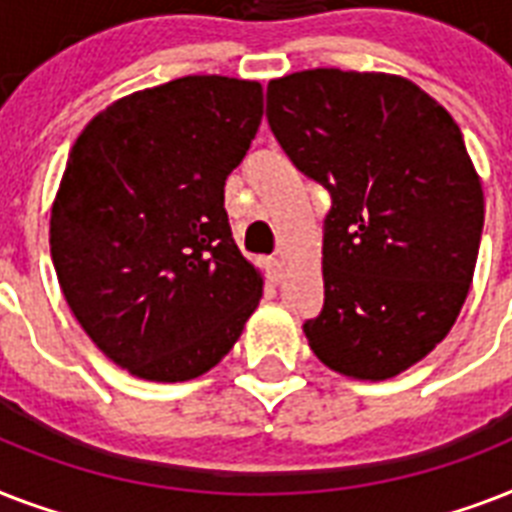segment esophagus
Returning <instances> with one entry per match:
<instances>
[{
  "instance_id": "obj_1",
  "label": "esophagus",
  "mask_w": 512,
  "mask_h": 512,
  "mask_svg": "<svg viewBox=\"0 0 512 512\" xmlns=\"http://www.w3.org/2000/svg\"><path fill=\"white\" fill-rule=\"evenodd\" d=\"M265 273H268V279H271V281L281 279V260H279V257H268V260H265Z\"/></svg>"
}]
</instances>
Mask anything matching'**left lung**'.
<instances>
[{"mask_svg": "<svg viewBox=\"0 0 512 512\" xmlns=\"http://www.w3.org/2000/svg\"><path fill=\"white\" fill-rule=\"evenodd\" d=\"M268 124L332 196L308 345L353 380L396 377L449 335L476 271L484 191L460 127L404 76L340 68L273 79Z\"/></svg>", "mask_w": 512, "mask_h": 512, "instance_id": "obj_1", "label": "left lung"}]
</instances>
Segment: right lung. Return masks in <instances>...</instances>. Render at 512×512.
<instances>
[{"instance_id": "1", "label": "right lung", "mask_w": 512, "mask_h": 512, "mask_svg": "<svg viewBox=\"0 0 512 512\" xmlns=\"http://www.w3.org/2000/svg\"><path fill=\"white\" fill-rule=\"evenodd\" d=\"M260 119L257 82L183 76L111 103L71 148L52 265L84 332L135 377L209 372L263 297L223 207Z\"/></svg>"}]
</instances>
